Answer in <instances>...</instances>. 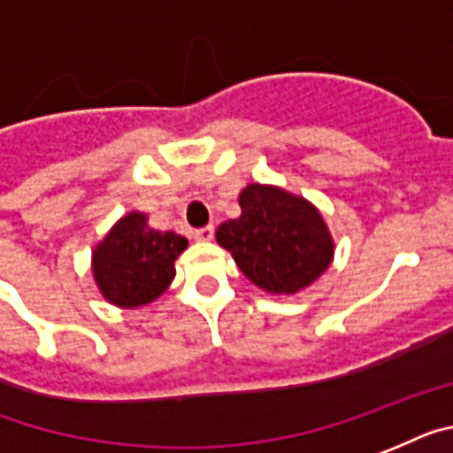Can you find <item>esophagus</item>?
Instances as JSON below:
<instances>
[{"mask_svg": "<svg viewBox=\"0 0 453 453\" xmlns=\"http://www.w3.org/2000/svg\"><path fill=\"white\" fill-rule=\"evenodd\" d=\"M193 237H196L197 242H209V239L214 237V227L211 226L200 227V230H196V233H193Z\"/></svg>", "mask_w": 453, "mask_h": 453, "instance_id": "34e87169", "label": "esophagus"}]
</instances>
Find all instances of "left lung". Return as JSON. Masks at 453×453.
I'll list each match as a JSON object with an SVG mask.
<instances>
[{
	"instance_id": "8db88e82",
	"label": "left lung",
	"mask_w": 453,
	"mask_h": 453,
	"mask_svg": "<svg viewBox=\"0 0 453 453\" xmlns=\"http://www.w3.org/2000/svg\"><path fill=\"white\" fill-rule=\"evenodd\" d=\"M242 216L220 223L216 242L246 279L269 295H295L320 279L334 260V237L320 209L280 186L249 184Z\"/></svg>"
}]
</instances>
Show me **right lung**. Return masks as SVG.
<instances>
[{
	"label": "right lung",
	"mask_w": 453,
	"mask_h": 453,
	"mask_svg": "<svg viewBox=\"0 0 453 453\" xmlns=\"http://www.w3.org/2000/svg\"><path fill=\"white\" fill-rule=\"evenodd\" d=\"M188 246L181 234L150 227L142 211H128L91 250V273L105 302L138 309L158 299L174 279V260Z\"/></svg>",
	"instance_id": "obj_1"
}]
</instances>
